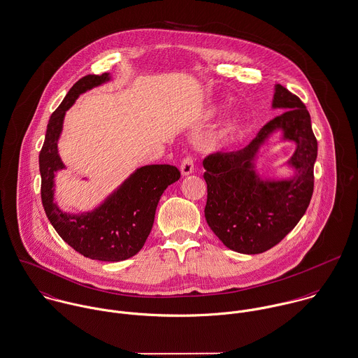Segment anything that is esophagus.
I'll return each mask as SVG.
<instances>
[{
  "label": "esophagus",
  "instance_id": "34e87169",
  "mask_svg": "<svg viewBox=\"0 0 358 358\" xmlns=\"http://www.w3.org/2000/svg\"><path fill=\"white\" fill-rule=\"evenodd\" d=\"M180 170H181L182 176H189V174L194 173V159H192V156L184 157V160L180 166Z\"/></svg>",
  "mask_w": 358,
  "mask_h": 358
}]
</instances>
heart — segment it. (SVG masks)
<instances>
[{"label": "heart", "mask_w": 358, "mask_h": 358, "mask_svg": "<svg viewBox=\"0 0 358 358\" xmlns=\"http://www.w3.org/2000/svg\"><path fill=\"white\" fill-rule=\"evenodd\" d=\"M220 109L218 108H215L213 110H212V113H217ZM232 129H234V122H231V123H228L224 129H221L218 133H215L210 138H209V141L208 143H210V145H213V146H217V145H220V143H222L224 140H225V137L232 131Z\"/></svg>", "instance_id": "b5f03b06"}]
</instances>
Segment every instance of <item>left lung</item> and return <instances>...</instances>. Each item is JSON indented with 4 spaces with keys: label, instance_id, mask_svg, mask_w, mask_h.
Listing matches in <instances>:
<instances>
[{
    "label": "left lung",
    "instance_id": "left-lung-1",
    "mask_svg": "<svg viewBox=\"0 0 358 358\" xmlns=\"http://www.w3.org/2000/svg\"><path fill=\"white\" fill-rule=\"evenodd\" d=\"M273 108L285 112L263 126L249 145L203 160L206 221L218 239L238 253L257 255L280 243L306 213L313 196L317 140L310 113L281 84H275ZM277 131L283 133V141L296 145L287 162L295 173L289 179H262L255 159Z\"/></svg>",
    "mask_w": 358,
    "mask_h": 358
}]
</instances>
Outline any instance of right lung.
Instances as JSON below:
<instances>
[{
    "label": "right lung",
    "instance_id": "add662e5",
    "mask_svg": "<svg viewBox=\"0 0 358 358\" xmlns=\"http://www.w3.org/2000/svg\"><path fill=\"white\" fill-rule=\"evenodd\" d=\"M109 80V73L88 74L73 85L50 117L38 162L43 206L59 236L84 257L122 262L143 249L162 194L169 185L178 181L181 174L177 167L170 164L143 166L94 210L72 215L59 209L54 199V178L57 171L65 169L58 153V141L66 110L80 94Z\"/></svg>",
    "mask_w": 358,
    "mask_h": 358
}]
</instances>
